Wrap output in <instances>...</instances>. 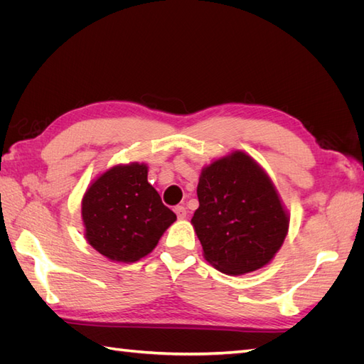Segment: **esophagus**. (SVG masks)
<instances>
[{
  "label": "esophagus",
  "instance_id": "1",
  "mask_svg": "<svg viewBox=\"0 0 364 364\" xmlns=\"http://www.w3.org/2000/svg\"><path fill=\"white\" fill-rule=\"evenodd\" d=\"M174 213H176V215H178L179 220L186 218V208L185 206H176L174 208Z\"/></svg>",
  "mask_w": 364,
  "mask_h": 364
}]
</instances>
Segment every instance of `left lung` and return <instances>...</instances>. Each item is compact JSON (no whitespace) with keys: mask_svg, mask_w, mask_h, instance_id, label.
Segmentation results:
<instances>
[{"mask_svg":"<svg viewBox=\"0 0 364 364\" xmlns=\"http://www.w3.org/2000/svg\"><path fill=\"white\" fill-rule=\"evenodd\" d=\"M191 218L205 259L218 272L246 274L266 267L289 234L290 214L261 165L243 150L205 165Z\"/></svg>","mask_w":364,"mask_h":364,"instance_id":"obj_1","label":"left lung"}]
</instances>
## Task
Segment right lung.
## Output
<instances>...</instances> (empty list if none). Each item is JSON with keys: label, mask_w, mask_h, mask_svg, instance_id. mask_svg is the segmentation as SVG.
<instances>
[{"label": "right lung", "mask_w": 364, "mask_h": 364, "mask_svg": "<svg viewBox=\"0 0 364 364\" xmlns=\"http://www.w3.org/2000/svg\"><path fill=\"white\" fill-rule=\"evenodd\" d=\"M147 174L144 162L112 165L82 197L83 235L109 261L130 264L147 257L176 222Z\"/></svg>", "instance_id": "1"}]
</instances>
